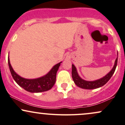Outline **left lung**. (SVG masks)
<instances>
[{
	"instance_id": "left-lung-1",
	"label": "left lung",
	"mask_w": 125,
	"mask_h": 125,
	"mask_svg": "<svg viewBox=\"0 0 125 125\" xmlns=\"http://www.w3.org/2000/svg\"><path fill=\"white\" fill-rule=\"evenodd\" d=\"M117 54H118V53H117ZM117 57L116 59L114 66H113L111 71L106 75L104 76V77L94 81H87L82 79L79 75L76 67L74 66L73 64H72V79L73 80L74 83L76 84L78 87H81V88L85 89H94L99 88V87L103 86L109 81V79L112 76L113 74L114 73L115 71L116 67L117 66Z\"/></svg>"
}]
</instances>
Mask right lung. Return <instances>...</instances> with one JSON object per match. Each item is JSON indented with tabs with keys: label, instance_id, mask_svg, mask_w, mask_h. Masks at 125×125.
<instances>
[{
	"label": "right lung",
	"instance_id": "obj_1",
	"mask_svg": "<svg viewBox=\"0 0 125 125\" xmlns=\"http://www.w3.org/2000/svg\"><path fill=\"white\" fill-rule=\"evenodd\" d=\"M61 63L62 62L55 64L51 71L43 76L33 79H29L20 76L14 71L8 56L9 67L13 79L20 86L26 91L31 93L42 92L51 89L56 82L57 72Z\"/></svg>",
	"mask_w": 125,
	"mask_h": 125
}]
</instances>
